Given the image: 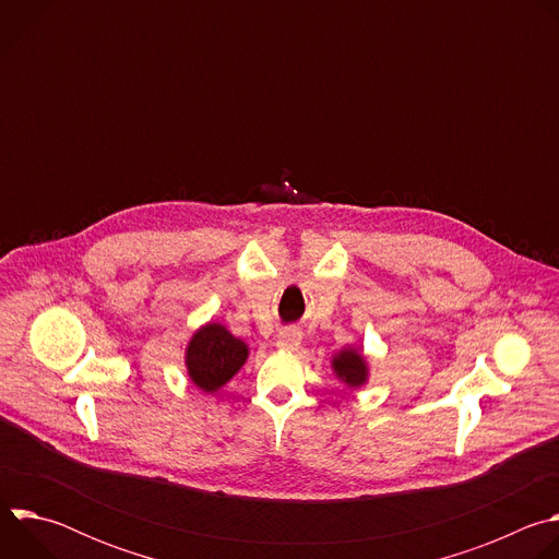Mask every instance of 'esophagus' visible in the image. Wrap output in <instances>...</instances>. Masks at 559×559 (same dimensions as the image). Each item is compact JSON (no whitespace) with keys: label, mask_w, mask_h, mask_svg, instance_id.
Instances as JSON below:
<instances>
[{"label":"esophagus","mask_w":559,"mask_h":559,"mask_svg":"<svg viewBox=\"0 0 559 559\" xmlns=\"http://www.w3.org/2000/svg\"><path fill=\"white\" fill-rule=\"evenodd\" d=\"M300 332L298 330H294V328H285V330H281L278 332V336H276V345L281 347V349H285V352H294L298 345H300Z\"/></svg>","instance_id":"1"}]
</instances>
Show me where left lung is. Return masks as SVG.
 <instances>
[{"instance_id":"8db88e82","label":"left lung","mask_w":559,"mask_h":559,"mask_svg":"<svg viewBox=\"0 0 559 559\" xmlns=\"http://www.w3.org/2000/svg\"><path fill=\"white\" fill-rule=\"evenodd\" d=\"M332 367L336 376L349 386H360L367 380V362L358 349H343L332 360Z\"/></svg>"}]
</instances>
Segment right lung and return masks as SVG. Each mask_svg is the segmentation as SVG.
Listing matches in <instances>:
<instances>
[{
	"mask_svg": "<svg viewBox=\"0 0 559 559\" xmlns=\"http://www.w3.org/2000/svg\"><path fill=\"white\" fill-rule=\"evenodd\" d=\"M248 360V345L234 338L223 325L210 323L201 328L186 354V365L192 382L212 393L221 389Z\"/></svg>",
	"mask_w": 559,
	"mask_h": 559,
	"instance_id": "obj_1",
	"label": "right lung"
}]
</instances>
